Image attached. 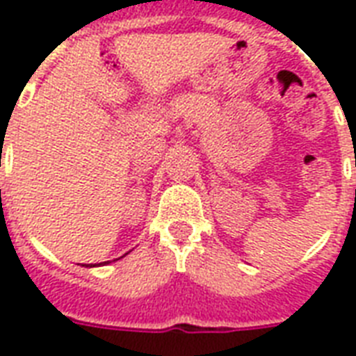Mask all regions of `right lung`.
Here are the masks:
<instances>
[{
  "mask_svg": "<svg viewBox=\"0 0 356 356\" xmlns=\"http://www.w3.org/2000/svg\"><path fill=\"white\" fill-rule=\"evenodd\" d=\"M127 254V253H125ZM125 254H123V257H125ZM120 259H122V257H120ZM118 260V259H116ZM103 264H111V260H107V262H102V264H83V266H86V268H96V266H103Z\"/></svg>",
  "mask_w": 356,
  "mask_h": 356,
  "instance_id": "right-lung-1",
  "label": "right lung"
}]
</instances>
